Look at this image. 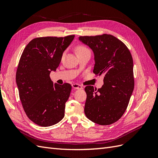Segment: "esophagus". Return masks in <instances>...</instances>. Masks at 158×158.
Wrapping results in <instances>:
<instances>
[{"label": "esophagus", "instance_id": "1", "mask_svg": "<svg viewBox=\"0 0 158 158\" xmlns=\"http://www.w3.org/2000/svg\"><path fill=\"white\" fill-rule=\"evenodd\" d=\"M72 86L74 89H82V86L78 84H72Z\"/></svg>", "mask_w": 158, "mask_h": 158}]
</instances>
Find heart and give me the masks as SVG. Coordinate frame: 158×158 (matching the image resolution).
Wrapping results in <instances>:
<instances>
[{
	"mask_svg": "<svg viewBox=\"0 0 158 158\" xmlns=\"http://www.w3.org/2000/svg\"><path fill=\"white\" fill-rule=\"evenodd\" d=\"M75 50H76V54L77 55H79L80 53H83V52H84L89 51L87 47L83 45H78V46H76Z\"/></svg>",
	"mask_w": 158,
	"mask_h": 158,
	"instance_id": "heart-1",
	"label": "heart"
}]
</instances>
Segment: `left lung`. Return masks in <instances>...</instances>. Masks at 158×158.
<instances>
[{
    "label": "left lung",
    "mask_w": 158,
    "mask_h": 158,
    "mask_svg": "<svg viewBox=\"0 0 158 158\" xmlns=\"http://www.w3.org/2000/svg\"><path fill=\"white\" fill-rule=\"evenodd\" d=\"M79 40L94 51V73L104 77L101 88H85V114L98 125H111L125 113L135 87L131 53L123 42L110 34L80 36Z\"/></svg>",
    "instance_id": "left-lung-1"
}]
</instances>
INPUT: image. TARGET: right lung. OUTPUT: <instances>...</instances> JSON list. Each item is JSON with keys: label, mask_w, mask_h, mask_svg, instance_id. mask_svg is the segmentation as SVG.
Segmentation results:
<instances>
[{"label": "right lung", "mask_w": 158, "mask_h": 158, "mask_svg": "<svg viewBox=\"0 0 158 158\" xmlns=\"http://www.w3.org/2000/svg\"><path fill=\"white\" fill-rule=\"evenodd\" d=\"M74 37L34 38L21 55L16 75L19 97L27 117L37 125L52 126L64 116L72 86L69 83L54 84L49 74L59 66Z\"/></svg>", "instance_id": "right-lung-1"}]
</instances>
